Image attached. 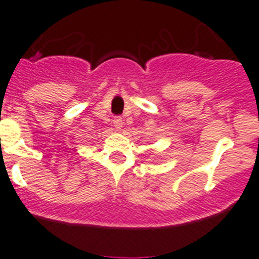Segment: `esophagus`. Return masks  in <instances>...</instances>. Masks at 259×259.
<instances>
[{
    "mask_svg": "<svg viewBox=\"0 0 259 259\" xmlns=\"http://www.w3.org/2000/svg\"><path fill=\"white\" fill-rule=\"evenodd\" d=\"M123 123H124V122H123L122 118H119V117L114 118V120H113V124H114V127H115V130H117V131H120V130H122Z\"/></svg>",
    "mask_w": 259,
    "mask_h": 259,
    "instance_id": "esophagus-1",
    "label": "esophagus"
}]
</instances>
